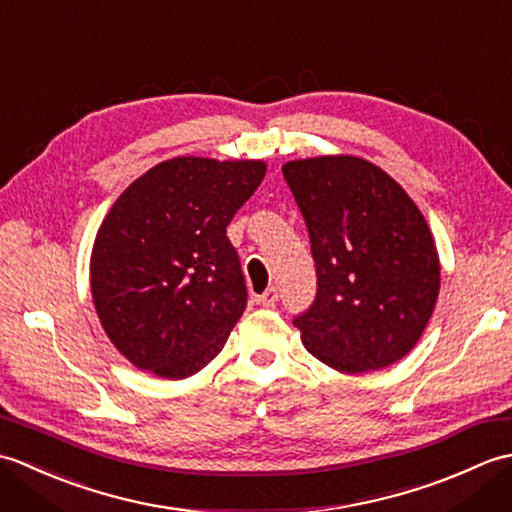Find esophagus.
<instances>
[{
  "label": "esophagus",
  "instance_id": "34e87169",
  "mask_svg": "<svg viewBox=\"0 0 512 512\" xmlns=\"http://www.w3.org/2000/svg\"><path fill=\"white\" fill-rule=\"evenodd\" d=\"M257 301L262 303L264 308H275V303L279 301V292H277V288H268L264 295H259L257 297Z\"/></svg>",
  "mask_w": 512,
  "mask_h": 512
}]
</instances>
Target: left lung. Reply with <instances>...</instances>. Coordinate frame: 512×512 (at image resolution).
<instances>
[{"label": "left lung", "mask_w": 512, "mask_h": 512, "mask_svg": "<svg viewBox=\"0 0 512 512\" xmlns=\"http://www.w3.org/2000/svg\"><path fill=\"white\" fill-rule=\"evenodd\" d=\"M284 178L310 233L317 299L295 319L306 350L343 374L394 365L440 292L431 228L407 191L356 156L290 160Z\"/></svg>", "instance_id": "1"}]
</instances>
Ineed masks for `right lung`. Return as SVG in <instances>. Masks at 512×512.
I'll list each match as a JSON object with an SVG mask.
<instances>
[{"label":"right lung","mask_w":512,"mask_h":512,"mask_svg":"<svg viewBox=\"0 0 512 512\" xmlns=\"http://www.w3.org/2000/svg\"><path fill=\"white\" fill-rule=\"evenodd\" d=\"M264 176V160L178 156L118 195L94 239L90 286L129 363L180 380L220 354L246 308L226 226Z\"/></svg>","instance_id":"right-lung-1"}]
</instances>
